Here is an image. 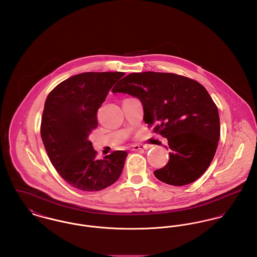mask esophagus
<instances>
[{"label":"esophagus","mask_w":257,"mask_h":257,"mask_svg":"<svg viewBox=\"0 0 257 257\" xmlns=\"http://www.w3.org/2000/svg\"><path fill=\"white\" fill-rule=\"evenodd\" d=\"M151 146L150 145H142V144H138V145H133L131 147L132 151H140V150H148L150 149Z\"/></svg>","instance_id":"34e87169"}]
</instances>
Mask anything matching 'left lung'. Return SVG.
<instances>
[{"instance_id": "left-lung-1", "label": "left lung", "mask_w": 257, "mask_h": 257, "mask_svg": "<svg viewBox=\"0 0 257 257\" xmlns=\"http://www.w3.org/2000/svg\"><path fill=\"white\" fill-rule=\"evenodd\" d=\"M140 99L144 121L169 141V163L155 176L174 186L197 180L207 171L220 139L218 108L206 88L189 78L171 74L132 73L112 88ZM168 149V148H167Z\"/></svg>"}]
</instances>
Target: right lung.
<instances>
[{"mask_svg": "<svg viewBox=\"0 0 257 257\" xmlns=\"http://www.w3.org/2000/svg\"><path fill=\"white\" fill-rule=\"evenodd\" d=\"M122 72H87L60 83L48 94L40 134L48 157L71 186L83 191H99L119 178L127 153L115 151L103 160L88 140L97 127V110Z\"/></svg>", "mask_w": 257, "mask_h": 257, "instance_id": "obj_1", "label": "right lung"}]
</instances>
